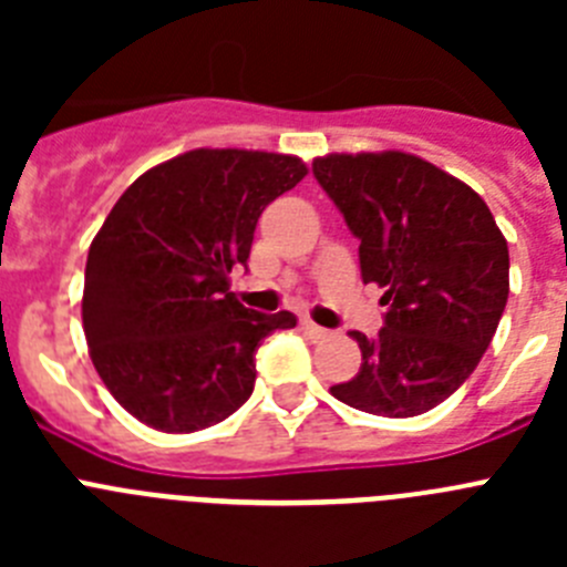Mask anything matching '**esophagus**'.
<instances>
[{"instance_id":"obj_1","label":"esophagus","mask_w":567,"mask_h":567,"mask_svg":"<svg viewBox=\"0 0 567 567\" xmlns=\"http://www.w3.org/2000/svg\"><path fill=\"white\" fill-rule=\"evenodd\" d=\"M300 329L309 334V338L320 340V338H329V329L318 327V323H312V320H300Z\"/></svg>"}]
</instances>
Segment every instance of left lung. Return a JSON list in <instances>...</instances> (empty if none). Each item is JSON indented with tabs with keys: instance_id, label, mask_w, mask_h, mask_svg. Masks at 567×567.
<instances>
[{
	"instance_id": "obj_1",
	"label": "left lung",
	"mask_w": 567,
	"mask_h": 567,
	"mask_svg": "<svg viewBox=\"0 0 567 567\" xmlns=\"http://www.w3.org/2000/svg\"><path fill=\"white\" fill-rule=\"evenodd\" d=\"M312 173L360 240L363 284L383 287V329L354 332L363 363L340 403L414 417L452 398L497 332L508 244L468 184L412 153H332Z\"/></svg>"
}]
</instances>
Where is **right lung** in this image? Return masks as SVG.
I'll return each mask as SVG.
<instances>
[{
    "label": "right lung",
    "instance_id": "1",
    "mask_svg": "<svg viewBox=\"0 0 567 567\" xmlns=\"http://www.w3.org/2000/svg\"><path fill=\"white\" fill-rule=\"evenodd\" d=\"M307 175L295 155L189 150L138 175L90 244L82 320L90 360L150 429L187 434L247 403L255 349L292 312L229 292L260 213Z\"/></svg>",
    "mask_w": 567,
    "mask_h": 567
}]
</instances>
